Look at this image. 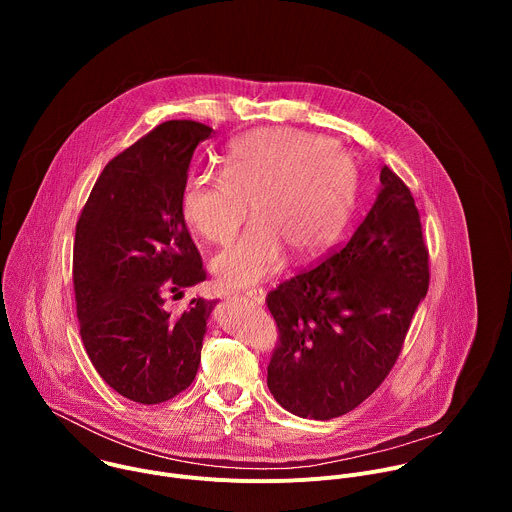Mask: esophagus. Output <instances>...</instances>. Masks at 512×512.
<instances>
[{"label": "esophagus", "instance_id": "1", "mask_svg": "<svg viewBox=\"0 0 512 512\" xmlns=\"http://www.w3.org/2000/svg\"><path fill=\"white\" fill-rule=\"evenodd\" d=\"M245 296H247V300H249L251 304H255V306H263V304H265L263 289H249Z\"/></svg>", "mask_w": 512, "mask_h": 512}]
</instances>
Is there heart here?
I'll return each mask as SVG.
<instances>
[{
    "mask_svg": "<svg viewBox=\"0 0 512 512\" xmlns=\"http://www.w3.org/2000/svg\"><path fill=\"white\" fill-rule=\"evenodd\" d=\"M356 164L326 137L263 127L235 139L221 178L190 174L178 196L184 225L210 245H229L245 221L253 227L212 261L218 283L251 287L271 277L283 255L304 263L344 229L356 196Z\"/></svg>",
    "mask_w": 512,
    "mask_h": 512,
    "instance_id": "heart-1",
    "label": "heart"
}]
</instances>
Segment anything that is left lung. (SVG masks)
Masks as SVG:
<instances>
[{
  "label": "left lung",
  "mask_w": 512,
  "mask_h": 512,
  "mask_svg": "<svg viewBox=\"0 0 512 512\" xmlns=\"http://www.w3.org/2000/svg\"><path fill=\"white\" fill-rule=\"evenodd\" d=\"M427 285L415 200L385 166L377 200L350 241L269 291L279 328L267 367L275 401L320 421L358 407L393 369Z\"/></svg>",
  "instance_id": "left-lung-1"
}]
</instances>
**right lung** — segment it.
Masks as SVG:
<instances>
[{"mask_svg":"<svg viewBox=\"0 0 512 512\" xmlns=\"http://www.w3.org/2000/svg\"><path fill=\"white\" fill-rule=\"evenodd\" d=\"M212 127L158 125L99 176L75 233L77 316L101 379L129 401L156 405L196 377L216 302L190 300L172 316L164 296L204 281L202 259L178 210L196 145Z\"/></svg>","mask_w":512,"mask_h":512,"instance_id":"obj_1","label":"right lung"}]
</instances>
